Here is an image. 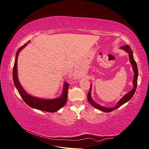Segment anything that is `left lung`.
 Wrapping results in <instances>:
<instances>
[{
	"mask_svg": "<svg viewBox=\"0 0 149 149\" xmlns=\"http://www.w3.org/2000/svg\"><path fill=\"white\" fill-rule=\"evenodd\" d=\"M120 49L125 50L126 52L128 53L129 57V61L131 62V64L132 65V70H133L134 72V78H133V81H132V84H133V89L129 91V93L127 94H125L124 96H123L121 99H120L118 102H117L116 105L115 107H104L100 105V104H97V102H95V101L93 100L92 98H91V84L90 85V91L88 93V102L90 103L91 106H93L95 108L99 109L100 111H102L106 112V113H109L112 111L115 110L117 108H118L121 106H122L123 104H124L130 100L132 96L134 95V94L136 91V89L137 87V81H138V67H137V65L136 63L135 60L134 59L133 57V53H132V50H131V47L129 45H124L120 47Z\"/></svg>",
	"mask_w": 149,
	"mask_h": 149,
	"instance_id": "8db88e82",
	"label": "left lung"
}]
</instances>
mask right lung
I'll list each match as a JSON object with an SVG mask.
<instances>
[{"mask_svg": "<svg viewBox=\"0 0 149 149\" xmlns=\"http://www.w3.org/2000/svg\"><path fill=\"white\" fill-rule=\"evenodd\" d=\"M29 43H30V41L26 43L24 45L21 47L20 49H18L17 54H16L15 64L13 70V78L15 86L17 89L20 95L24 100V102L31 107L41 111H44L50 113L56 112L64 106L66 103V101H67L68 89L69 86V84L67 83H65L63 84V90L61 96L53 99H46L34 97L27 93L19 82L17 70V59L18 54L22 49H23Z\"/></svg>", "mask_w": 149, "mask_h": 149, "instance_id": "right-lung-1", "label": "right lung"}]
</instances>
